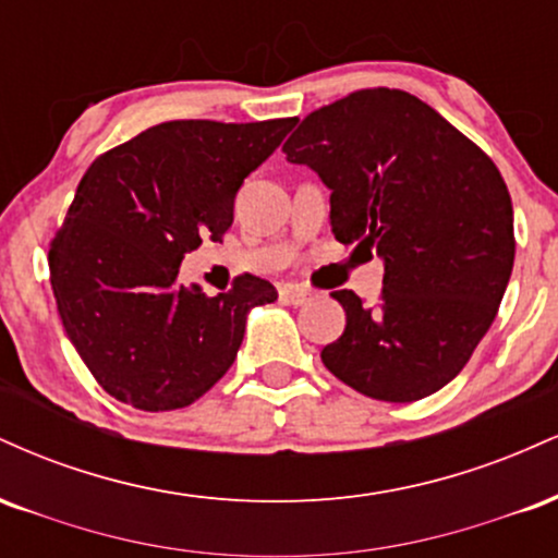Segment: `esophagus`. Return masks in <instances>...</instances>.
I'll return each mask as SVG.
<instances>
[{"label":"esophagus","instance_id":"34e87169","mask_svg":"<svg viewBox=\"0 0 558 558\" xmlns=\"http://www.w3.org/2000/svg\"><path fill=\"white\" fill-rule=\"evenodd\" d=\"M280 296H283L288 304L301 306V304H306V301L315 299V293H312L310 288H304V286H283V288H280Z\"/></svg>","mask_w":558,"mask_h":558}]
</instances>
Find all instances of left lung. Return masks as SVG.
Masks as SVG:
<instances>
[{
    "label": "left lung",
    "instance_id": "1",
    "mask_svg": "<svg viewBox=\"0 0 558 558\" xmlns=\"http://www.w3.org/2000/svg\"><path fill=\"white\" fill-rule=\"evenodd\" d=\"M283 151L330 189L336 239L386 267L375 306L330 293L345 330L319 354L325 367L380 401L444 388L488 332L514 267L511 196L493 159L399 88L306 114Z\"/></svg>",
    "mask_w": 558,
    "mask_h": 558
}]
</instances>
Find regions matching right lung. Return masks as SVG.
<instances>
[{
  "mask_svg": "<svg viewBox=\"0 0 558 558\" xmlns=\"http://www.w3.org/2000/svg\"><path fill=\"white\" fill-rule=\"evenodd\" d=\"M293 125L170 120L96 157L81 178L49 275L68 338L118 401L144 412L194 403L233 364L248 312L278 299L254 275L207 296L178 283V270L202 239H222L243 178Z\"/></svg>",
  "mask_w": 558,
  "mask_h": 558,
  "instance_id": "right-lung-1",
  "label": "right lung"
}]
</instances>
